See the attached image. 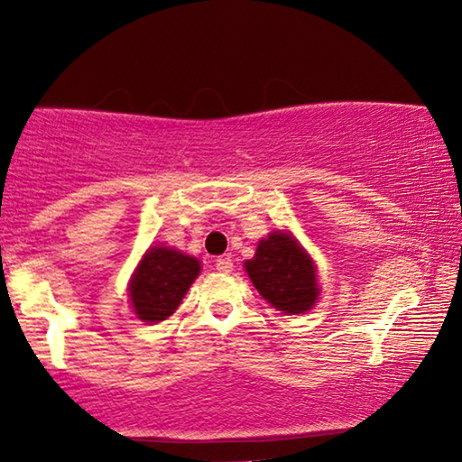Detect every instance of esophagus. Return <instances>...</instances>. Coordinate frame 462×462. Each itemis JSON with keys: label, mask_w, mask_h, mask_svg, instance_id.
<instances>
[{"label": "esophagus", "mask_w": 462, "mask_h": 462, "mask_svg": "<svg viewBox=\"0 0 462 462\" xmlns=\"http://www.w3.org/2000/svg\"><path fill=\"white\" fill-rule=\"evenodd\" d=\"M214 267H217V271H220V273H231L233 271L231 256H218L217 261H214Z\"/></svg>", "instance_id": "esophagus-1"}]
</instances>
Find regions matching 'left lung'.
Here are the masks:
<instances>
[{
  "label": "left lung",
  "mask_w": 462,
  "mask_h": 462,
  "mask_svg": "<svg viewBox=\"0 0 462 462\" xmlns=\"http://www.w3.org/2000/svg\"><path fill=\"white\" fill-rule=\"evenodd\" d=\"M258 294L277 311L299 315L319 296L315 263L290 231H273L258 242L254 258L244 263Z\"/></svg>",
  "instance_id": "left-lung-1"
}]
</instances>
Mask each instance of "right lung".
I'll return each mask as SVG.
<instances>
[{"instance_id": "1", "label": "right lung", "mask_w": 462, "mask_h": 462, "mask_svg": "<svg viewBox=\"0 0 462 462\" xmlns=\"http://www.w3.org/2000/svg\"><path fill=\"white\" fill-rule=\"evenodd\" d=\"M201 264L185 252L153 245L144 252L130 280L128 296L136 318L157 324L179 309L182 296L199 275Z\"/></svg>"}]
</instances>
